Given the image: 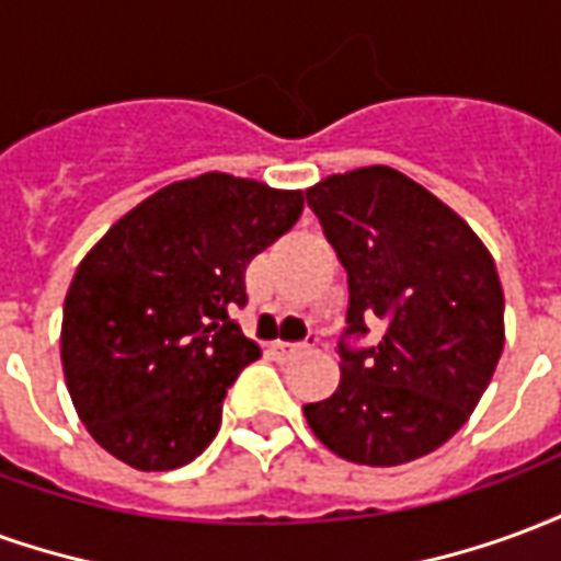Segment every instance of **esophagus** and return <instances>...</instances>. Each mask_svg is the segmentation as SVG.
Here are the masks:
<instances>
[{
  "mask_svg": "<svg viewBox=\"0 0 561 561\" xmlns=\"http://www.w3.org/2000/svg\"><path fill=\"white\" fill-rule=\"evenodd\" d=\"M270 352L276 354L279 360H297V357H304L309 352V345H304V342H270Z\"/></svg>",
  "mask_w": 561,
  "mask_h": 561,
  "instance_id": "esophagus-1",
  "label": "esophagus"
}]
</instances>
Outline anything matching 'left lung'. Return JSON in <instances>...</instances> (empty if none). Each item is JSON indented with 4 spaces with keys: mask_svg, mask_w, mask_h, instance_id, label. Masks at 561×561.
<instances>
[{
    "mask_svg": "<svg viewBox=\"0 0 561 561\" xmlns=\"http://www.w3.org/2000/svg\"><path fill=\"white\" fill-rule=\"evenodd\" d=\"M348 270V336L385 324L373 348L340 345V388L304 405L321 445L357 466H402L469 421L505 348V294L481 237L445 201L388 164L306 188Z\"/></svg>",
    "mask_w": 561,
    "mask_h": 561,
    "instance_id": "left-lung-1",
    "label": "left lung"
}]
</instances>
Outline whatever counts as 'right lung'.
<instances>
[{"mask_svg": "<svg viewBox=\"0 0 561 561\" xmlns=\"http://www.w3.org/2000/svg\"><path fill=\"white\" fill-rule=\"evenodd\" d=\"M300 188L209 171L140 201L80 261L62 373L99 445L138 471L180 469L216 438L225 393L261 357L228 312L245 267L291 231Z\"/></svg>", "mask_w": 561, "mask_h": 561, "instance_id": "right-lung-1", "label": "right lung"}]
</instances>
